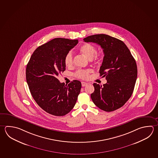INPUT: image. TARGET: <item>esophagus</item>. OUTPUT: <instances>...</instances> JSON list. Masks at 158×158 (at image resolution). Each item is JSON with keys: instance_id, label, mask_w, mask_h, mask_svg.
<instances>
[{"instance_id": "obj_1", "label": "esophagus", "mask_w": 158, "mask_h": 158, "mask_svg": "<svg viewBox=\"0 0 158 158\" xmlns=\"http://www.w3.org/2000/svg\"><path fill=\"white\" fill-rule=\"evenodd\" d=\"M86 85H87V83H85V82H84V81L81 82V85H82V86H86Z\"/></svg>"}]
</instances>
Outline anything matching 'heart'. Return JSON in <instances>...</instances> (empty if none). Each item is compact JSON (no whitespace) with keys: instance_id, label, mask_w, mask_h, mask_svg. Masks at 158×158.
I'll return each mask as SVG.
<instances>
[{"instance_id":"obj_1","label":"heart","mask_w":158,"mask_h":158,"mask_svg":"<svg viewBox=\"0 0 158 158\" xmlns=\"http://www.w3.org/2000/svg\"><path fill=\"white\" fill-rule=\"evenodd\" d=\"M80 51L85 56L89 59H92L97 53V48L94 45L90 44H84L80 48ZM95 60H100L102 59L101 55H96L94 56ZM64 63L65 65L70 68L73 64V55L72 51H69L64 58ZM91 72L90 70H78L75 73V76L81 79H86L88 78Z\"/></svg>"}]
</instances>
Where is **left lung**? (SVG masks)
<instances>
[{
  "mask_svg": "<svg viewBox=\"0 0 158 158\" xmlns=\"http://www.w3.org/2000/svg\"><path fill=\"white\" fill-rule=\"evenodd\" d=\"M84 42L100 45L104 56L99 70L106 77L103 86L94 83L91 98L97 107L112 112L122 107L131 97L137 79V65L123 42L113 37L98 34L86 37Z\"/></svg>",
  "mask_w": 158,
  "mask_h": 158,
  "instance_id": "obj_1",
  "label": "left lung"
}]
</instances>
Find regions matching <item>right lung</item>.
<instances>
[{"instance_id": "add662e5", "label": "right lung", "mask_w": 158, "mask_h": 158, "mask_svg": "<svg viewBox=\"0 0 158 158\" xmlns=\"http://www.w3.org/2000/svg\"><path fill=\"white\" fill-rule=\"evenodd\" d=\"M77 40L56 38L37 48L26 67V81L36 103L46 112L63 116L74 107L81 88L80 81L68 85L57 77L65 70L64 58Z\"/></svg>"}]
</instances>
